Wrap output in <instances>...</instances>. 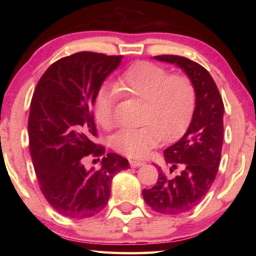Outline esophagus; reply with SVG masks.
Masks as SVG:
<instances>
[{
    "label": "esophagus",
    "instance_id": "obj_1",
    "mask_svg": "<svg viewBox=\"0 0 256 256\" xmlns=\"http://www.w3.org/2000/svg\"><path fill=\"white\" fill-rule=\"evenodd\" d=\"M144 162H138V160H130V166H131L132 168L144 166Z\"/></svg>",
    "mask_w": 256,
    "mask_h": 256
}]
</instances>
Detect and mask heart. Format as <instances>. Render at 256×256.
Masks as SVG:
<instances>
[{
    "label": "heart",
    "instance_id": "b5f03b06",
    "mask_svg": "<svg viewBox=\"0 0 256 256\" xmlns=\"http://www.w3.org/2000/svg\"><path fill=\"white\" fill-rule=\"evenodd\" d=\"M120 94L144 102L142 123L138 128H123L112 138V146L126 157L146 158L164 138H175L188 126L196 105V90L190 76L170 74L157 64L136 62L115 81ZM115 89L100 86L94 99V116L102 128L114 124Z\"/></svg>",
    "mask_w": 256,
    "mask_h": 256
}]
</instances>
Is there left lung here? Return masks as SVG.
I'll use <instances>...</instances> for the list:
<instances>
[{
    "label": "left lung",
    "instance_id": "obj_1",
    "mask_svg": "<svg viewBox=\"0 0 256 256\" xmlns=\"http://www.w3.org/2000/svg\"><path fill=\"white\" fill-rule=\"evenodd\" d=\"M154 58L176 64L196 90V105L188 131L164 152L166 162L172 164L170 172L180 168V172L167 177L158 167L157 183L142 190L146 203L154 211L180 214L196 206L214 184L222 158L224 107L214 80L200 64L177 55Z\"/></svg>",
    "mask_w": 256,
    "mask_h": 256
}]
</instances>
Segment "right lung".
Instances as JSON below:
<instances>
[{"label": "right lung", "instance_id": "obj_1", "mask_svg": "<svg viewBox=\"0 0 256 256\" xmlns=\"http://www.w3.org/2000/svg\"><path fill=\"white\" fill-rule=\"evenodd\" d=\"M122 58L94 52L66 56L47 68L32 94L28 133L34 168L47 202L64 216L84 219L100 212L112 177L130 167L128 159L105 154L94 142V96ZM88 155L103 157L99 170L84 167Z\"/></svg>", "mask_w": 256, "mask_h": 256}]
</instances>
